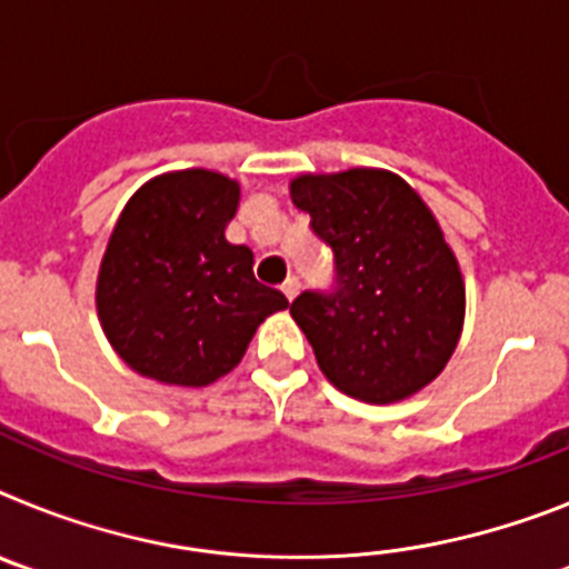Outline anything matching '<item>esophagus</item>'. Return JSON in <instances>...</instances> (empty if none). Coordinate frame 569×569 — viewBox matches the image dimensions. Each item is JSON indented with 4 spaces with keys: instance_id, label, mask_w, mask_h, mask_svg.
<instances>
[{
    "instance_id": "esophagus-1",
    "label": "esophagus",
    "mask_w": 569,
    "mask_h": 569,
    "mask_svg": "<svg viewBox=\"0 0 569 569\" xmlns=\"http://www.w3.org/2000/svg\"><path fill=\"white\" fill-rule=\"evenodd\" d=\"M281 293L288 296V301H293L296 293H299V279H296V276H288L284 284H281Z\"/></svg>"
}]
</instances>
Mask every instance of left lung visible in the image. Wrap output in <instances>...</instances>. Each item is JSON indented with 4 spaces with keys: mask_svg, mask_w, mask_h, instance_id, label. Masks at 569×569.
<instances>
[{
    "mask_svg": "<svg viewBox=\"0 0 569 569\" xmlns=\"http://www.w3.org/2000/svg\"><path fill=\"white\" fill-rule=\"evenodd\" d=\"M290 199L333 250V288L290 305L321 373L370 405L419 393L465 325V281L436 216L401 176L373 168L305 173Z\"/></svg>",
    "mask_w": 569,
    "mask_h": 569,
    "instance_id": "8db88e82",
    "label": "left lung"
}]
</instances>
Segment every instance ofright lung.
<instances>
[{"instance_id":"right-lung-1","label":"right lung","mask_w":569,"mask_h":569,"mask_svg":"<svg viewBox=\"0 0 569 569\" xmlns=\"http://www.w3.org/2000/svg\"><path fill=\"white\" fill-rule=\"evenodd\" d=\"M239 182L213 170L150 179L124 204L97 281L102 330L128 367L162 385L204 387L241 361L256 328L288 299L230 244Z\"/></svg>"}]
</instances>
